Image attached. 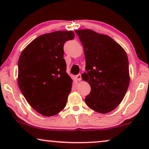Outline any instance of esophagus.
I'll return each instance as SVG.
<instances>
[{
	"label": "esophagus",
	"mask_w": 149,
	"mask_h": 149,
	"mask_svg": "<svg viewBox=\"0 0 149 149\" xmlns=\"http://www.w3.org/2000/svg\"><path fill=\"white\" fill-rule=\"evenodd\" d=\"M75 79H76V80H77V81H81V74H77V76L75 77Z\"/></svg>",
	"instance_id": "esophagus-1"
}]
</instances>
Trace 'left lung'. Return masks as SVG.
<instances>
[{
    "instance_id": "obj_1",
    "label": "left lung",
    "mask_w": 149,
    "mask_h": 149,
    "mask_svg": "<svg viewBox=\"0 0 149 149\" xmlns=\"http://www.w3.org/2000/svg\"><path fill=\"white\" fill-rule=\"evenodd\" d=\"M75 32L82 43L86 62L87 72L81 77L91 87L85 103L99 113L111 112L123 100L129 87L127 54L119 44L106 34L90 29Z\"/></svg>"
}]
</instances>
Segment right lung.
I'll use <instances>...</instances> for the list:
<instances>
[{
  "label": "right lung",
  "instance_id": "right-lung-1",
  "mask_svg": "<svg viewBox=\"0 0 149 149\" xmlns=\"http://www.w3.org/2000/svg\"><path fill=\"white\" fill-rule=\"evenodd\" d=\"M74 37L73 31L42 34L20 54L18 86L28 103L40 115H56L66 107L72 79L66 72L63 46Z\"/></svg>",
  "mask_w": 149,
  "mask_h": 149
}]
</instances>
